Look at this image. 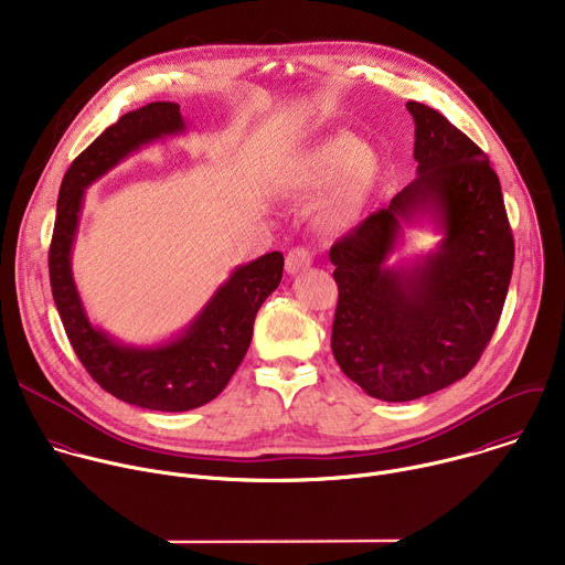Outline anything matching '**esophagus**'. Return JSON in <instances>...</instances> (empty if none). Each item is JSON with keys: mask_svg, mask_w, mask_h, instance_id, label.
Masks as SVG:
<instances>
[{"mask_svg": "<svg viewBox=\"0 0 565 565\" xmlns=\"http://www.w3.org/2000/svg\"><path fill=\"white\" fill-rule=\"evenodd\" d=\"M310 264H312V253L308 248H292L286 255V273L288 275L303 273V270L310 268Z\"/></svg>", "mask_w": 565, "mask_h": 565, "instance_id": "1", "label": "esophagus"}]
</instances>
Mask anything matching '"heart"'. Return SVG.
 <instances>
[{"mask_svg": "<svg viewBox=\"0 0 565 565\" xmlns=\"http://www.w3.org/2000/svg\"><path fill=\"white\" fill-rule=\"evenodd\" d=\"M380 158L351 134H338L310 147L286 172V188L315 194L338 183L327 210L331 225L351 223L362 214L380 181Z\"/></svg>", "mask_w": 565, "mask_h": 565, "instance_id": "heart-1", "label": "heart"}]
</instances>
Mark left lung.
Here are the masks:
<instances>
[{"instance_id":"left-lung-1","label":"left lung","mask_w":565,"mask_h":565,"mask_svg":"<svg viewBox=\"0 0 565 565\" xmlns=\"http://www.w3.org/2000/svg\"><path fill=\"white\" fill-rule=\"evenodd\" d=\"M418 177L331 248L333 355L358 386L409 402L465 377L492 340L508 297L514 238L488 156L436 109L407 103ZM429 217L439 248L386 267L401 227Z\"/></svg>"}]
</instances>
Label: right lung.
Segmentation results:
<instances>
[{
  "instance_id": "obj_1",
  "label": "right lung",
  "mask_w": 565,
  "mask_h": 565,
  "mask_svg": "<svg viewBox=\"0 0 565 565\" xmlns=\"http://www.w3.org/2000/svg\"><path fill=\"white\" fill-rule=\"evenodd\" d=\"M179 134H185V122L177 103H149L107 127L62 179L49 250L51 292L77 360L107 393L153 412H190L207 405L225 388L248 353L257 310L284 273L281 253L234 268L190 327L156 347L120 344L92 324L71 273L85 190L129 153Z\"/></svg>"
}]
</instances>
